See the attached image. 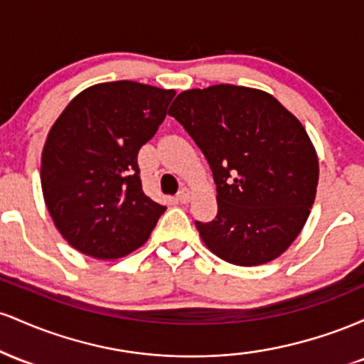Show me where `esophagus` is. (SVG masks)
Returning a JSON list of instances; mask_svg holds the SVG:
<instances>
[{"mask_svg":"<svg viewBox=\"0 0 364 364\" xmlns=\"http://www.w3.org/2000/svg\"><path fill=\"white\" fill-rule=\"evenodd\" d=\"M190 196H191L190 190H188V188H181V190H179L178 196H176V200H178L179 203H188V202H190Z\"/></svg>","mask_w":364,"mask_h":364,"instance_id":"34e87169","label":"esophagus"}]
</instances>
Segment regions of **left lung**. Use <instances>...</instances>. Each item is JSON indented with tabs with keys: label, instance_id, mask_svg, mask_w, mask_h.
<instances>
[{
	"label": "left lung",
	"instance_id": "obj_1",
	"mask_svg": "<svg viewBox=\"0 0 364 364\" xmlns=\"http://www.w3.org/2000/svg\"><path fill=\"white\" fill-rule=\"evenodd\" d=\"M169 114L203 152L217 186L215 219L195 223L207 248L241 267L281 257L318 185V157L301 121L274 95L231 83L181 92Z\"/></svg>",
	"mask_w": 364,
	"mask_h": 364
}]
</instances>
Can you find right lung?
<instances>
[{
  "label": "right lung",
  "instance_id": "add662e5",
  "mask_svg": "<svg viewBox=\"0 0 364 364\" xmlns=\"http://www.w3.org/2000/svg\"><path fill=\"white\" fill-rule=\"evenodd\" d=\"M174 94L132 80L97 83L75 95L54 121L41 185L54 225L77 252L114 260L149 240L166 207L141 190L136 156Z\"/></svg>",
  "mask_w": 364,
  "mask_h": 364
}]
</instances>
